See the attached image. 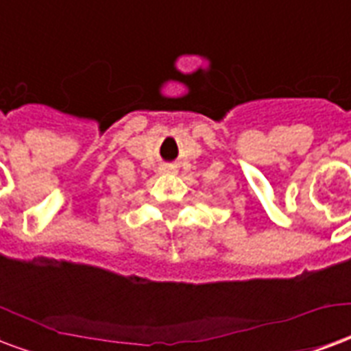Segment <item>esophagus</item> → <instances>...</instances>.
Masks as SVG:
<instances>
[{"instance_id": "esophagus-1", "label": "esophagus", "mask_w": 351, "mask_h": 351, "mask_svg": "<svg viewBox=\"0 0 351 351\" xmlns=\"http://www.w3.org/2000/svg\"><path fill=\"white\" fill-rule=\"evenodd\" d=\"M162 173L169 175V173H175V169H173V167H162Z\"/></svg>"}]
</instances>
